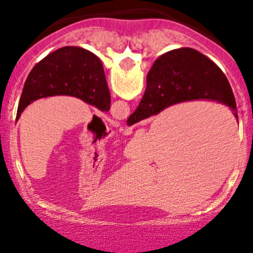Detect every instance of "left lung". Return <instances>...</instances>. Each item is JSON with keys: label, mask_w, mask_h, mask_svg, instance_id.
<instances>
[{"label": "left lung", "mask_w": 253, "mask_h": 253, "mask_svg": "<svg viewBox=\"0 0 253 253\" xmlns=\"http://www.w3.org/2000/svg\"><path fill=\"white\" fill-rule=\"evenodd\" d=\"M55 95L75 96L101 111L110 110V91L100 60L75 46L61 47L42 58L25 81L16 121L30 103Z\"/></svg>", "instance_id": "obj_1"}]
</instances>
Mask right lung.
<instances>
[{
    "label": "right lung",
    "instance_id": "right-lung-1",
    "mask_svg": "<svg viewBox=\"0 0 253 253\" xmlns=\"http://www.w3.org/2000/svg\"><path fill=\"white\" fill-rule=\"evenodd\" d=\"M218 101L234 110L237 119L233 89L223 71L195 48L183 47L160 56L147 76V88L127 125L137 124L168 106L182 101Z\"/></svg>",
    "mask_w": 253,
    "mask_h": 253
}]
</instances>
